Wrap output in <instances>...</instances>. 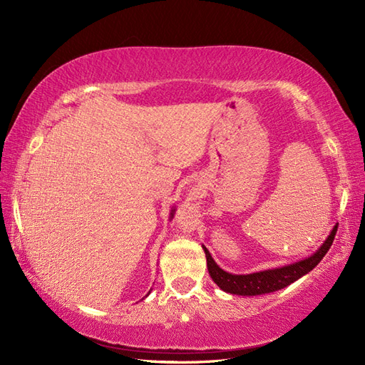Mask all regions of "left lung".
Listing matches in <instances>:
<instances>
[{"label":"left lung","instance_id":"8db88e82","mask_svg":"<svg viewBox=\"0 0 365 365\" xmlns=\"http://www.w3.org/2000/svg\"><path fill=\"white\" fill-rule=\"evenodd\" d=\"M338 224L334 225L330 230L329 236L323 242L319 248L312 252L311 256H307L302 260H297L289 264H283V267H275L269 269H263L251 274H231L225 269H222L212 257V254L202 245V250L207 257V268L210 277L219 286L220 289L233 295H242V297H252V295H263L271 294L275 291H280L291 283L302 279L303 275L311 272L317 264L322 262V259L326 256L330 245L335 239Z\"/></svg>","mask_w":365,"mask_h":365}]
</instances>
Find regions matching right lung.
<instances>
[{
    "mask_svg": "<svg viewBox=\"0 0 365 365\" xmlns=\"http://www.w3.org/2000/svg\"><path fill=\"white\" fill-rule=\"evenodd\" d=\"M175 210H176V208H175V207H172V210H170V216H169V219H170V220H172V219H173V216H175ZM149 294H150V291H149ZM149 294H148V295H149ZM148 295H146V297H148Z\"/></svg>",
    "mask_w": 365,
    "mask_h": 365,
    "instance_id": "obj_1",
    "label": "right lung"
}]
</instances>
